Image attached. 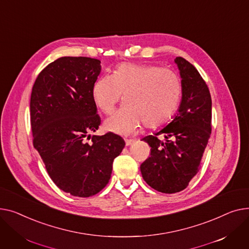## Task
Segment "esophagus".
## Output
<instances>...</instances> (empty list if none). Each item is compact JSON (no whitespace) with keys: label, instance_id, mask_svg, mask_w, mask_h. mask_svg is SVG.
<instances>
[{"label":"esophagus","instance_id":"obj_1","mask_svg":"<svg viewBox=\"0 0 249 249\" xmlns=\"http://www.w3.org/2000/svg\"><path fill=\"white\" fill-rule=\"evenodd\" d=\"M135 142V140H125V145L126 147H128V145L133 144Z\"/></svg>","mask_w":249,"mask_h":249}]
</instances>
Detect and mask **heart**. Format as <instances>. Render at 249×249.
<instances>
[{
    "label": "heart",
    "mask_w": 249,
    "mask_h": 249,
    "mask_svg": "<svg viewBox=\"0 0 249 249\" xmlns=\"http://www.w3.org/2000/svg\"><path fill=\"white\" fill-rule=\"evenodd\" d=\"M183 93L176 72L157 65L123 63L111 75L98 77L92 98L100 111L109 114L124 96V107L104 123L106 130L122 136L135 134L142 122L157 127L171 120Z\"/></svg>",
    "instance_id": "heart-1"
}]
</instances>
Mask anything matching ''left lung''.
I'll list each match as a JSON object with an SVG mask.
<instances>
[{
  "mask_svg": "<svg viewBox=\"0 0 249 249\" xmlns=\"http://www.w3.org/2000/svg\"><path fill=\"white\" fill-rule=\"evenodd\" d=\"M180 71L183 93L172 122L142 141L151 147V157L141 165L143 180L159 192L184 190L199 171L211 135L212 100L198 70L186 59H175ZM164 134L165 141L157 139Z\"/></svg>",
  "mask_w": 249,
  "mask_h": 249,
  "instance_id": "8db88e82",
  "label": "left lung"
}]
</instances>
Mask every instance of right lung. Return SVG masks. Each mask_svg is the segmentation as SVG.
<instances>
[{
	"label": "right lung",
	"instance_id": "obj_1",
	"mask_svg": "<svg viewBox=\"0 0 249 249\" xmlns=\"http://www.w3.org/2000/svg\"><path fill=\"white\" fill-rule=\"evenodd\" d=\"M100 71L98 59L60 57L40 72L31 93L34 148L55 185L76 197L93 196L107 185L125 145L112 133L91 136L100 124L92 98Z\"/></svg>",
	"mask_w": 249,
	"mask_h": 249
}]
</instances>
